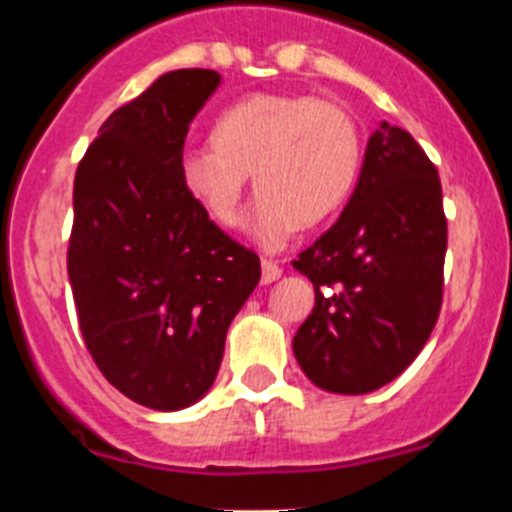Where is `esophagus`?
<instances>
[{
	"mask_svg": "<svg viewBox=\"0 0 512 512\" xmlns=\"http://www.w3.org/2000/svg\"><path fill=\"white\" fill-rule=\"evenodd\" d=\"M279 277H282V266H279L277 261H271V259L261 261V282L271 284V282H277Z\"/></svg>",
	"mask_w": 512,
	"mask_h": 512,
	"instance_id": "1",
	"label": "esophagus"
}]
</instances>
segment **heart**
<instances>
[{
    "instance_id": "1",
    "label": "heart",
    "mask_w": 512,
    "mask_h": 512,
    "mask_svg": "<svg viewBox=\"0 0 512 512\" xmlns=\"http://www.w3.org/2000/svg\"><path fill=\"white\" fill-rule=\"evenodd\" d=\"M210 138L212 146L182 153L184 187L217 225L233 228L253 174L261 197L251 233L266 248L336 215L364 164L354 115L307 94H251L217 115Z\"/></svg>"
}]
</instances>
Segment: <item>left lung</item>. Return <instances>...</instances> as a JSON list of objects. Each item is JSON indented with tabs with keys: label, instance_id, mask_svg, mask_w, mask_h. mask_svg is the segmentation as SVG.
I'll list each match as a JSON object with an SVG mask.
<instances>
[{
	"label": "left lung",
	"instance_id": "obj_1",
	"mask_svg": "<svg viewBox=\"0 0 512 512\" xmlns=\"http://www.w3.org/2000/svg\"><path fill=\"white\" fill-rule=\"evenodd\" d=\"M441 179L408 130L369 138L346 210L292 261L315 307L292 341L312 384L364 395L400 377L431 336L443 302Z\"/></svg>",
	"mask_w": 512,
	"mask_h": 512
}]
</instances>
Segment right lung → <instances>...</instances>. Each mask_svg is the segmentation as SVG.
I'll return each instance as SVG.
<instances>
[{"label": "right lung", "instance_id": "obj_1", "mask_svg": "<svg viewBox=\"0 0 512 512\" xmlns=\"http://www.w3.org/2000/svg\"><path fill=\"white\" fill-rule=\"evenodd\" d=\"M220 84L210 69L158 76L99 128L74 179L69 282L104 379L153 410L212 387L228 325L261 261L217 228L184 187L189 122Z\"/></svg>", "mask_w": 512, "mask_h": 512}]
</instances>
